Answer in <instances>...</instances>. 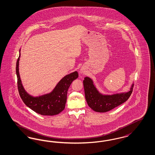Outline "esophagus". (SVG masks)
Here are the masks:
<instances>
[{"instance_id": "34e87169", "label": "esophagus", "mask_w": 155, "mask_h": 155, "mask_svg": "<svg viewBox=\"0 0 155 155\" xmlns=\"http://www.w3.org/2000/svg\"><path fill=\"white\" fill-rule=\"evenodd\" d=\"M84 72H85L84 70V69H82V68H81V69L80 70L81 74H84Z\"/></svg>"}]
</instances>
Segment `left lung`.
<instances>
[{"instance_id": "obj_1", "label": "left lung", "mask_w": 155, "mask_h": 155, "mask_svg": "<svg viewBox=\"0 0 155 155\" xmlns=\"http://www.w3.org/2000/svg\"><path fill=\"white\" fill-rule=\"evenodd\" d=\"M83 84L87 105L93 111L98 112L109 111L124 103L130 97L134 86L133 82L127 92L105 94L100 92L90 77H85Z\"/></svg>"}]
</instances>
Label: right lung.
I'll list each match as a JSON object with an SVG mask.
<instances>
[{
    "mask_svg": "<svg viewBox=\"0 0 155 155\" xmlns=\"http://www.w3.org/2000/svg\"><path fill=\"white\" fill-rule=\"evenodd\" d=\"M20 52L16 64V74L19 93L22 101L25 105L40 115L52 116L59 114L65 108L68 87L72 82L78 77V72L75 71L65 75L50 93L33 96L26 92L21 80L19 72Z\"/></svg>",
    "mask_w": 155,
    "mask_h": 155,
    "instance_id": "add662e5",
    "label": "right lung"
}]
</instances>
